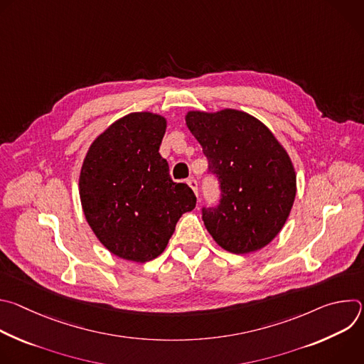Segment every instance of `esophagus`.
<instances>
[{"instance_id":"obj_1","label":"esophagus","mask_w":364,"mask_h":364,"mask_svg":"<svg viewBox=\"0 0 364 364\" xmlns=\"http://www.w3.org/2000/svg\"><path fill=\"white\" fill-rule=\"evenodd\" d=\"M187 184H188V187L194 191V194L197 196V188H198V187H197V181H196V178H193V177H191V178H188Z\"/></svg>"}]
</instances>
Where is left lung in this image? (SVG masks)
<instances>
[{"label": "left lung", "instance_id": "obj_1", "mask_svg": "<svg viewBox=\"0 0 364 364\" xmlns=\"http://www.w3.org/2000/svg\"><path fill=\"white\" fill-rule=\"evenodd\" d=\"M184 119L220 181V204L203 210L207 232L230 253L265 247L284 228L296 194L287 149L264 122L243 111H188Z\"/></svg>", "mask_w": 364, "mask_h": 364}]
</instances>
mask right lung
Wrapping results in <instances>:
<instances>
[{"label": "right lung", "mask_w": 364, "mask_h": 364, "mask_svg": "<svg viewBox=\"0 0 364 364\" xmlns=\"http://www.w3.org/2000/svg\"><path fill=\"white\" fill-rule=\"evenodd\" d=\"M167 119L154 112L128 114L90 144L79 176L87 225L111 253L145 264L160 256L196 196L174 183L159 149Z\"/></svg>", "instance_id": "1"}]
</instances>
